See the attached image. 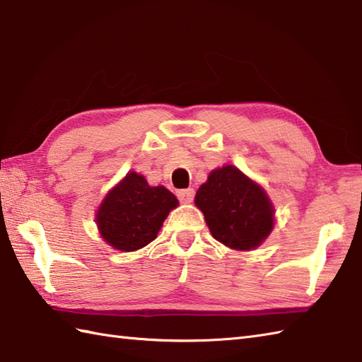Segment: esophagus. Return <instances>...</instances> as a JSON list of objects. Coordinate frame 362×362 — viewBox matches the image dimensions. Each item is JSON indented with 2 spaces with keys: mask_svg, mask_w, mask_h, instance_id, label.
I'll return each instance as SVG.
<instances>
[{
  "mask_svg": "<svg viewBox=\"0 0 362 362\" xmlns=\"http://www.w3.org/2000/svg\"><path fill=\"white\" fill-rule=\"evenodd\" d=\"M177 197H179V201L183 202V204L193 202V199H194V189H193V188H187V189L177 191Z\"/></svg>",
  "mask_w": 362,
  "mask_h": 362,
  "instance_id": "1",
  "label": "esophagus"
}]
</instances>
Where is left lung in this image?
Wrapping results in <instances>:
<instances>
[{
    "label": "left lung",
    "mask_w": 362,
    "mask_h": 362,
    "mask_svg": "<svg viewBox=\"0 0 362 362\" xmlns=\"http://www.w3.org/2000/svg\"><path fill=\"white\" fill-rule=\"evenodd\" d=\"M194 202L214 240L227 247L255 249L274 227V209L263 188L232 165L214 169Z\"/></svg>",
    "instance_id": "8db88e82"
}]
</instances>
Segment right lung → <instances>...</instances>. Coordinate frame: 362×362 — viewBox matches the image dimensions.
Here are the masks:
<instances>
[{"mask_svg":"<svg viewBox=\"0 0 362 362\" xmlns=\"http://www.w3.org/2000/svg\"><path fill=\"white\" fill-rule=\"evenodd\" d=\"M179 205L165 187H149L143 175L129 173L105 196L96 224L112 247L134 252L157 238L168 213Z\"/></svg>","mask_w":362,"mask_h":362,"instance_id":"obj_1","label":"right lung"}]
</instances>
